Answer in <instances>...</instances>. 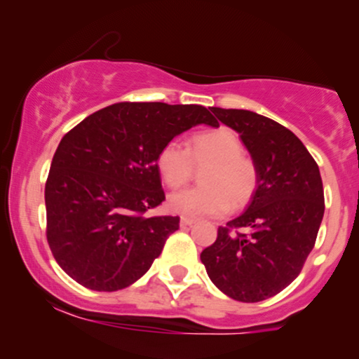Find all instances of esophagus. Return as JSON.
Returning <instances> with one entry per match:
<instances>
[{
    "mask_svg": "<svg viewBox=\"0 0 359 359\" xmlns=\"http://www.w3.org/2000/svg\"><path fill=\"white\" fill-rule=\"evenodd\" d=\"M196 219H192V217H187V216H182L180 217V226H192Z\"/></svg>",
    "mask_w": 359,
    "mask_h": 359,
    "instance_id": "obj_1",
    "label": "esophagus"
}]
</instances>
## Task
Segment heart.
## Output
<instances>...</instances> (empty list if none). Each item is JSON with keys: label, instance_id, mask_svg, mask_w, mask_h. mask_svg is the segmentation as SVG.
<instances>
[{"label": "heart", "instance_id": "b5f03b06", "mask_svg": "<svg viewBox=\"0 0 359 359\" xmlns=\"http://www.w3.org/2000/svg\"><path fill=\"white\" fill-rule=\"evenodd\" d=\"M203 172V187L170 194L167 208L185 216H221L229 208L250 203L258 187L257 163L245 155V145L228 128L199 133L191 147L172 140L156 158L160 175L172 189H179L194 177L196 167Z\"/></svg>", "mask_w": 359, "mask_h": 359}]
</instances>
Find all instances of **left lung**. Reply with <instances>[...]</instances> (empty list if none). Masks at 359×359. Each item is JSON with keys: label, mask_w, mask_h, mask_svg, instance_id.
<instances>
[{"label": "left lung", "mask_w": 359, "mask_h": 359, "mask_svg": "<svg viewBox=\"0 0 359 359\" xmlns=\"http://www.w3.org/2000/svg\"><path fill=\"white\" fill-rule=\"evenodd\" d=\"M211 111L248 148L258 187L246 211L219 226L201 262L228 297L259 302L290 285L314 248L324 216L323 179L304 143L280 123L246 109Z\"/></svg>", "instance_id": "1"}]
</instances>
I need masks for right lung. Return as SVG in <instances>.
I'll return each instance as SVG.
<instances>
[{"instance_id": "obj_1", "label": "right lung", "mask_w": 359, "mask_h": 359, "mask_svg": "<svg viewBox=\"0 0 359 359\" xmlns=\"http://www.w3.org/2000/svg\"><path fill=\"white\" fill-rule=\"evenodd\" d=\"M201 123L217 126L204 106L116 102L60 140L45 208L48 246L69 277L90 290L114 292L147 273L180 221L145 216L165 201L156 158Z\"/></svg>"}]
</instances>
